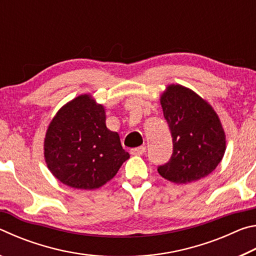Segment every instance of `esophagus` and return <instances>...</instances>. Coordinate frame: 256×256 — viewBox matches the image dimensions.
Listing matches in <instances>:
<instances>
[{
    "mask_svg": "<svg viewBox=\"0 0 256 256\" xmlns=\"http://www.w3.org/2000/svg\"><path fill=\"white\" fill-rule=\"evenodd\" d=\"M130 152L134 156H141L146 152V146H138V148H133L130 150Z\"/></svg>",
    "mask_w": 256,
    "mask_h": 256,
    "instance_id": "obj_1",
    "label": "esophagus"
}]
</instances>
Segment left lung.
<instances>
[{"label":"left lung","mask_w":256,"mask_h":256,"mask_svg":"<svg viewBox=\"0 0 256 256\" xmlns=\"http://www.w3.org/2000/svg\"><path fill=\"white\" fill-rule=\"evenodd\" d=\"M172 138V154L158 167L176 184L201 180L216 170L226 151V134L214 108L193 90L170 84L160 97Z\"/></svg>","instance_id":"8db88e82"}]
</instances>
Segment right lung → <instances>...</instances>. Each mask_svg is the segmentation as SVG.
Instances as JSON below:
<instances>
[{
  "label": "right lung",
  "mask_w": 256,
  "mask_h": 256,
  "mask_svg": "<svg viewBox=\"0 0 256 256\" xmlns=\"http://www.w3.org/2000/svg\"><path fill=\"white\" fill-rule=\"evenodd\" d=\"M44 156L56 178L79 190L100 188L130 158L118 133L106 126L105 108L90 94L72 99L56 112L46 132Z\"/></svg>",
  "instance_id": "add662e5"
}]
</instances>
